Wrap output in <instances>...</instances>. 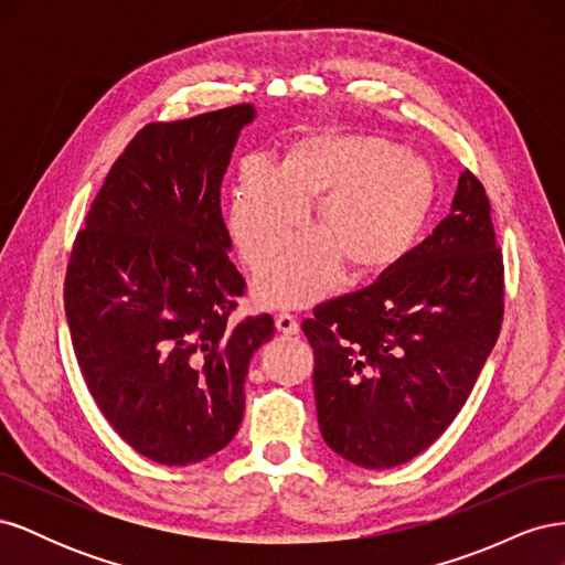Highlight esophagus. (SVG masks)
Instances as JSON below:
<instances>
[{
    "mask_svg": "<svg viewBox=\"0 0 565 565\" xmlns=\"http://www.w3.org/2000/svg\"><path fill=\"white\" fill-rule=\"evenodd\" d=\"M276 328H278V332L280 334H299V322H297V318L295 316H289V313H280L278 318H276Z\"/></svg>",
    "mask_w": 565,
    "mask_h": 565,
    "instance_id": "1",
    "label": "esophagus"
}]
</instances>
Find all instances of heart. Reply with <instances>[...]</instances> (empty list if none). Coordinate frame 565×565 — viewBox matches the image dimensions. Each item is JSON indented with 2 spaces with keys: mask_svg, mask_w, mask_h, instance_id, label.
I'll return each instance as SVG.
<instances>
[{
  "mask_svg": "<svg viewBox=\"0 0 565 565\" xmlns=\"http://www.w3.org/2000/svg\"><path fill=\"white\" fill-rule=\"evenodd\" d=\"M431 164L367 134L316 131L292 141L273 167L247 160L228 200V233L249 268L266 266L316 196L318 231L299 235L256 278V297L297 309L324 297L341 268L355 280L396 270L436 207Z\"/></svg>",
  "mask_w": 565,
  "mask_h": 565,
  "instance_id": "obj_1",
  "label": "heart"
}]
</instances>
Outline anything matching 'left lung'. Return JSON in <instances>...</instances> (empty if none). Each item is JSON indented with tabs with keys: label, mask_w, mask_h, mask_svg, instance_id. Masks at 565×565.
<instances>
[{
	"label": "left lung",
	"mask_w": 565,
	"mask_h": 565,
	"mask_svg": "<svg viewBox=\"0 0 565 565\" xmlns=\"http://www.w3.org/2000/svg\"><path fill=\"white\" fill-rule=\"evenodd\" d=\"M502 313L490 202L461 172L450 214L396 270L303 320L324 443L365 469L417 457L467 403Z\"/></svg>",
	"instance_id": "obj_1"
}]
</instances>
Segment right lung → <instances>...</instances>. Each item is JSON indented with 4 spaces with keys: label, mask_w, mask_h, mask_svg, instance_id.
Returning <instances> with one entry per match:
<instances>
[{
    "label": "right lung",
    "mask_w": 565,
    "mask_h": 565,
    "mask_svg": "<svg viewBox=\"0 0 565 565\" xmlns=\"http://www.w3.org/2000/svg\"><path fill=\"white\" fill-rule=\"evenodd\" d=\"M249 104L143 127L92 202L65 276L82 377L143 457L185 467L224 450L245 413L268 313L231 320L245 280L228 252L221 181Z\"/></svg>",
    "instance_id": "right-lung-1"
}]
</instances>
